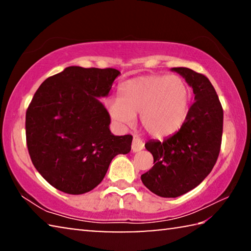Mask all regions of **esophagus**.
<instances>
[{"label": "esophagus", "mask_w": 251, "mask_h": 251, "mask_svg": "<svg viewBox=\"0 0 251 251\" xmlns=\"http://www.w3.org/2000/svg\"><path fill=\"white\" fill-rule=\"evenodd\" d=\"M143 148H144V142L142 139L138 137H134L133 143H131V151L134 152H137V151H141Z\"/></svg>", "instance_id": "obj_1"}]
</instances>
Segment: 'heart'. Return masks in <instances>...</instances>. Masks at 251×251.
I'll use <instances>...</instances> for the list:
<instances>
[{
    "mask_svg": "<svg viewBox=\"0 0 251 251\" xmlns=\"http://www.w3.org/2000/svg\"><path fill=\"white\" fill-rule=\"evenodd\" d=\"M120 99L108 101L110 116L128 126L141 113L144 128L154 137L179 130L189 113L192 91L178 75H147L126 80L118 88Z\"/></svg>",
    "mask_w": 251,
    "mask_h": 251,
    "instance_id": "1",
    "label": "heart"
}]
</instances>
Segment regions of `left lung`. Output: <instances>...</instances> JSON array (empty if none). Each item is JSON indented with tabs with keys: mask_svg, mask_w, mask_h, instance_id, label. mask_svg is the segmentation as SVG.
Masks as SVG:
<instances>
[{
	"mask_svg": "<svg viewBox=\"0 0 251 251\" xmlns=\"http://www.w3.org/2000/svg\"><path fill=\"white\" fill-rule=\"evenodd\" d=\"M172 71L193 87L195 101L177 133L145 144L154 166L141 177L151 193L165 198L188 193L209 175L220 151L224 124V110L210 80L187 67Z\"/></svg>",
	"mask_w": 251,
	"mask_h": 251,
	"instance_id": "8db88e82",
	"label": "left lung"
}]
</instances>
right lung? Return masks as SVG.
I'll list each match as a JSON object with an SVG mask.
<instances>
[{
	"instance_id": "obj_1",
	"label": "right lung",
	"mask_w": 251,
	"mask_h": 251,
	"mask_svg": "<svg viewBox=\"0 0 251 251\" xmlns=\"http://www.w3.org/2000/svg\"><path fill=\"white\" fill-rule=\"evenodd\" d=\"M120 71L70 66L41 84L26 110L29 157L55 188L71 195L91 192L112 159L128 154L133 136L110 133L105 97Z\"/></svg>"
}]
</instances>
